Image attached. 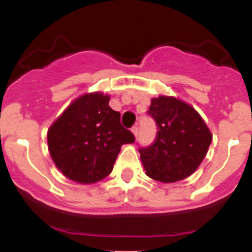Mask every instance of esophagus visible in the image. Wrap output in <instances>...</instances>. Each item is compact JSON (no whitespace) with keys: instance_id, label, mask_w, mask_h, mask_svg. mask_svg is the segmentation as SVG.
Returning a JSON list of instances; mask_svg holds the SVG:
<instances>
[{"instance_id":"34e87169","label":"esophagus","mask_w":252,"mask_h":252,"mask_svg":"<svg viewBox=\"0 0 252 252\" xmlns=\"http://www.w3.org/2000/svg\"><path fill=\"white\" fill-rule=\"evenodd\" d=\"M131 130H132L133 135H135V136L137 137V135H139V126H137V125H135V126H133V127L131 128Z\"/></svg>"}]
</instances>
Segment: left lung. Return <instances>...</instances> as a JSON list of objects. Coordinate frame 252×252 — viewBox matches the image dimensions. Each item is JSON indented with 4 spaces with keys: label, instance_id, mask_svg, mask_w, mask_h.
<instances>
[{
    "label": "left lung",
    "instance_id": "8db88e82",
    "mask_svg": "<svg viewBox=\"0 0 252 252\" xmlns=\"http://www.w3.org/2000/svg\"><path fill=\"white\" fill-rule=\"evenodd\" d=\"M148 115L157 124L158 132L151 145L139 148L146 175L173 183L194 173L212 142L199 113L174 97L160 95L151 99Z\"/></svg>",
    "mask_w": 252,
    "mask_h": 252
}]
</instances>
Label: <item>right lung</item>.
<instances>
[{
	"instance_id": "right-lung-1",
	"label": "right lung",
	"mask_w": 252,
	"mask_h": 252,
	"mask_svg": "<svg viewBox=\"0 0 252 252\" xmlns=\"http://www.w3.org/2000/svg\"><path fill=\"white\" fill-rule=\"evenodd\" d=\"M110 97L90 93L75 99L51 125L48 145L51 159L66 178L95 183L110 174L124 144L135 141L108 106Z\"/></svg>"
}]
</instances>
